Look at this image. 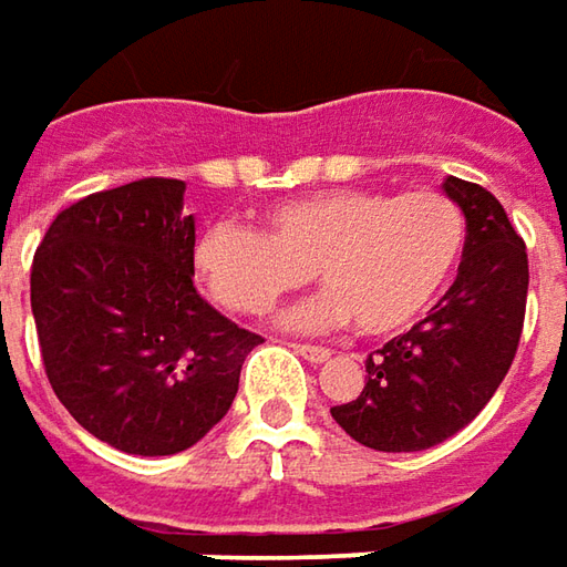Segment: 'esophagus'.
Masks as SVG:
<instances>
[{
    "label": "esophagus",
    "instance_id": "obj_1",
    "mask_svg": "<svg viewBox=\"0 0 567 567\" xmlns=\"http://www.w3.org/2000/svg\"><path fill=\"white\" fill-rule=\"evenodd\" d=\"M293 350L309 362H324L331 360V350L328 347H316V343H293Z\"/></svg>",
    "mask_w": 567,
    "mask_h": 567
}]
</instances>
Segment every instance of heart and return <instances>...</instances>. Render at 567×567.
I'll return each instance as SVG.
<instances>
[{
  "label": "heart",
  "mask_w": 567,
  "mask_h": 567,
  "mask_svg": "<svg viewBox=\"0 0 567 567\" xmlns=\"http://www.w3.org/2000/svg\"><path fill=\"white\" fill-rule=\"evenodd\" d=\"M467 249L454 198L331 188L268 207L265 227L217 220L195 239V271L236 316H265L312 280L331 293L293 309L287 324L328 328L353 318L369 338L401 334L442 299Z\"/></svg>",
  "instance_id": "heart-1"
}]
</instances>
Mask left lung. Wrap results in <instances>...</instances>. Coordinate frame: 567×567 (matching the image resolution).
Returning a JSON list of instances; mask_svg holds the SVG:
<instances>
[{"label": "left lung", "instance_id": "8db88e82", "mask_svg": "<svg viewBox=\"0 0 567 567\" xmlns=\"http://www.w3.org/2000/svg\"><path fill=\"white\" fill-rule=\"evenodd\" d=\"M445 195L467 217L457 280L406 334L365 360V388L331 406L338 425L375 451H425L476 420L512 369L527 309V246L498 198L447 176Z\"/></svg>", "mask_w": 567, "mask_h": 567}]
</instances>
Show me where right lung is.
<instances>
[{
	"mask_svg": "<svg viewBox=\"0 0 567 567\" xmlns=\"http://www.w3.org/2000/svg\"><path fill=\"white\" fill-rule=\"evenodd\" d=\"M183 179H138L59 210L37 246L31 309L55 398L94 439L161 457L227 416L261 343L195 290Z\"/></svg>",
	"mask_w": 567,
	"mask_h": 567,
	"instance_id": "right-lung-1",
	"label": "right lung"
}]
</instances>
